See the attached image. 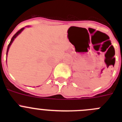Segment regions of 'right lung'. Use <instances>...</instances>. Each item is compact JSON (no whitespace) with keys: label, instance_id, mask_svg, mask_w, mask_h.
Wrapping results in <instances>:
<instances>
[{"label":"right lung","instance_id":"right-lung-1","mask_svg":"<svg viewBox=\"0 0 122 122\" xmlns=\"http://www.w3.org/2000/svg\"><path fill=\"white\" fill-rule=\"evenodd\" d=\"M24 28L25 27H23V28H22V29H20V30H19V31H18V32H17L16 33H15V35H14V36L12 37V38H11V40L10 42L9 45H8V48H7V51H6V56H7V55H8V50H9V49H10V47L11 45L13 42L14 40H15V38H16L17 36H18V35H19V34H20V33H21V32H22V31H23V30H24Z\"/></svg>","mask_w":122,"mask_h":122}]
</instances>
